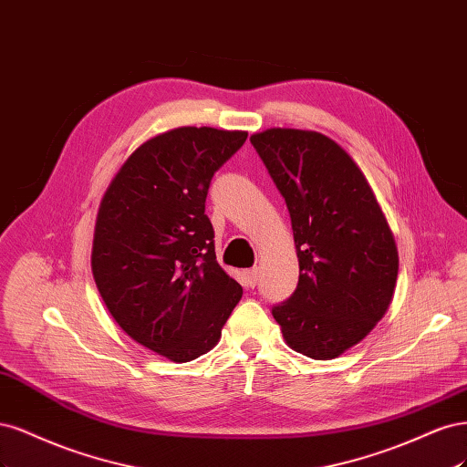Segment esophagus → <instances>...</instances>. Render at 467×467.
Returning <instances> with one entry per match:
<instances>
[{
  "label": "esophagus",
  "mask_w": 467,
  "mask_h": 467,
  "mask_svg": "<svg viewBox=\"0 0 467 467\" xmlns=\"http://www.w3.org/2000/svg\"><path fill=\"white\" fill-rule=\"evenodd\" d=\"M243 275H244V285H246V287L254 289L255 283H258V269H246Z\"/></svg>",
  "instance_id": "esophagus-1"
}]
</instances>
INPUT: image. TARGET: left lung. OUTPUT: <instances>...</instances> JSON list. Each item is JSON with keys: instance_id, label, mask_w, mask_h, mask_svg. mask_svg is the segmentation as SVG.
<instances>
[{"instance_id": "8db88e82", "label": "left lung", "mask_w": 467, "mask_h": 467, "mask_svg": "<svg viewBox=\"0 0 467 467\" xmlns=\"http://www.w3.org/2000/svg\"><path fill=\"white\" fill-rule=\"evenodd\" d=\"M289 207L298 285L274 306L285 343L316 360L363 341L392 303L398 246L367 176L332 138L269 128L250 135Z\"/></svg>"}]
</instances>
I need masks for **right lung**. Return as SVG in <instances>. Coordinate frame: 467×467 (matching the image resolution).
<instances>
[{
    "label": "right lung",
    "mask_w": 467,
    "mask_h": 467,
    "mask_svg": "<svg viewBox=\"0 0 467 467\" xmlns=\"http://www.w3.org/2000/svg\"><path fill=\"white\" fill-rule=\"evenodd\" d=\"M246 138L207 126L159 133L124 161L99 205L97 289L133 341L172 363L212 351L243 296L217 264L205 198Z\"/></svg>",
    "instance_id": "obj_1"
}]
</instances>
